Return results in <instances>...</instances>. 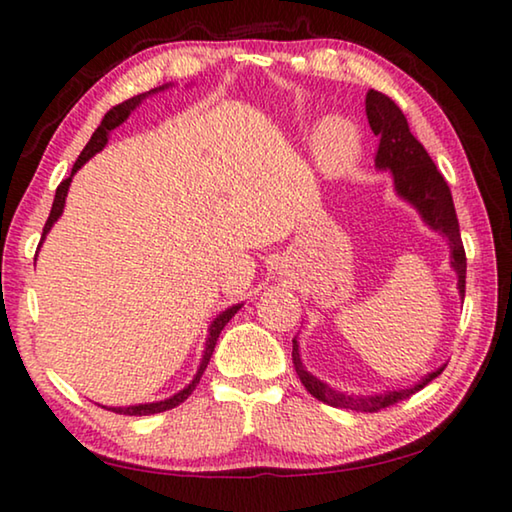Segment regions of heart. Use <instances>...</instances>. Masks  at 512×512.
Instances as JSON below:
<instances>
[{
    "instance_id": "b5f03b06",
    "label": "heart",
    "mask_w": 512,
    "mask_h": 512,
    "mask_svg": "<svg viewBox=\"0 0 512 512\" xmlns=\"http://www.w3.org/2000/svg\"><path fill=\"white\" fill-rule=\"evenodd\" d=\"M359 133L348 119L329 117L316 128L314 153L325 169H343L357 158Z\"/></svg>"
}]
</instances>
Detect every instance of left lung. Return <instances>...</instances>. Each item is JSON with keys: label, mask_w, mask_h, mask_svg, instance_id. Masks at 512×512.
I'll list each match as a JSON object with an SVG mask.
<instances>
[{"label": "left lung", "mask_w": 512, "mask_h": 512, "mask_svg": "<svg viewBox=\"0 0 512 512\" xmlns=\"http://www.w3.org/2000/svg\"><path fill=\"white\" fill-rule=\"evenodd\" d=\"M366 115L372 133L379 135V149L375 155V167L381 171L393 173L395 192L404 201H409L415 210L420 212L422 221L429 225L431 230L445 235L449 241V257H452V268L458 275V293L465 298V248L461 241V230H458V219L452 201V192L445 183L443 173L438 171L436 164L424 151V146L415 140L409 131V121H406L404 112L397 108V103L381 94L377 90H368L366 94ZM293 366H296L298 377L302 386L316 397V400L325 402L336 409H350L359 413H377L386 406L395 402H402L420 388L436 379L443 368L429 372L427 377L411 388H402V391H386L381 395H348L341 391L329 388L325 381L316 379L311 372L305 370L300 361L298 341L293 339Z\"/></svg>", "instance_id": "obj_1"}]
</instances>
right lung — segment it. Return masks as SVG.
Masks as SVG:
<instances>
[{
	"instance_id": "obj_1",
	"label": "right lung",
	"mask_w": 512,
	"mask_h": 512,
	"mask_svg": "<svg viewBox=\"0 0 512 512\" xmlns=\"http://www.w3.org/2000/svg\"><path fill=\"white\" fill-rule=\"evenodd\" d=\"M171 83H167V85H160V88H153V90H149V92H144V94H137V97H133V99H128V101H124V103H119V106H115V108H110L108 112H106V117L101 119V124H99V128L97 131L92 133V137H90V142L85 144V149L81 151V155H79V160L74 162V167H72V176L76 171H79L85 162H88L94 153H99L103 146L108 144V135H110V131H115V128L119 126V124H124V121L128 119V115H131V112L140 106V103L149 97V94H155V92H160V90H167ZM72 176L69 178H65L63 183L58 185V189H56V198H54V205H51V212H49V219H47V223H45V228H42V239H40V246H42V241H45V237H47V232L51 230V225H54L56 221H58V216L63 214V207H65V196H67V189H69V183H72ZM241 309V305H232L230 309H225V311H221L219 316H216L214 320H212V325H210V334H207V341H205V352H203V359H201V366H198V372H196V377L189 381V384L183 388V391L180 393H176V395H171V397H167V400H162V402H149V404H135V406H103V409H108V411H115V413H119V415H153V413H162V411H169V409H176L178 404H183L189 395L194 393V388H196V384L198 381H201V377H203V372H205V368H207V363H210V357H212V352H214V345H216V339H219V334H221V329L228 325V320L237 314V311Z\"/></svg>"
}]
</instances>
